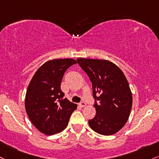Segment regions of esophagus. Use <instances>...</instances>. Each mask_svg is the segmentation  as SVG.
Instances as JSON below:
<instances>
[{
    "mask_svg": "<svg viewBox=\"0 0 159 159\" xmlns=\"http://www.w3.org/2000/svg\"><path fill=\"white\" fill-rule=\"evenodd\" d=\"M78 106H79L81 108H83V107H84L85 106H86V103H85L84 102H80L79 104H78Z\"/></svg>",
    "mask_w": 159,
    "mask_h": 159,
    "instance_id": "34e87169",
    "label": "esophagus"
}]
</instances>
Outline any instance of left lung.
<instances>
[{"label":"left lung","instance_id":"8db88e82","mask_svg":"<svg viewBox=\"0 0 159 159\" xmlns=\"http://www.w3.org/2000/svg\"><path fill=\"white\" fill-rule=\"evenodd\" d=\"M77 62L92 82L96 116L89 120L90 128L102 135L116 134L126 124L132 107L126 77L110 61L78 58Z\"/></svg>","mask_w":159,"mask_h":159}]
</instances>
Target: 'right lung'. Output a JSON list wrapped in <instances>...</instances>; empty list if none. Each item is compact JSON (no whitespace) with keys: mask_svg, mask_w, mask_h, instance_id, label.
Listing matches in <instances>:
<instances>
[{"mask_svg":"<svg viewBox=\"0 0 159 159\" xmlns=\"http://www.w3.org/2000/svg\"><path fill=\"white\" fill-rule=\"evenodd\" d=\"M76 63L73 59H57L43 63L31 78L25 95L26 113L41 133L53 135L67 127L76 104L63 98L60 85L64 73Z\"/></svg>","mask_w":159,"mask_h":159,"instance_id":"add662e5","label":"right lung"}]
</instances>
